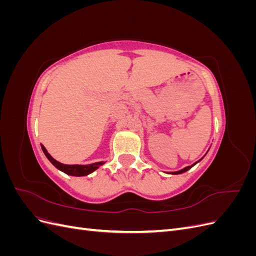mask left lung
I'll return each instance as SVG.
<instances>
[{
	"label": "left lung",
	"mask_w": 256,
	"mask_h": 256,
	"mask_svg": "<svg viewBox=\"0 0 256 256\" xmlns=\"http://www.w3.org/2000/svg\"><path fill=\"white\" fill-rule=\"evenodd\" d=\"M202 159H203V158H202ZM202 159H200L198 161H196V164H193L192 166H186V168H184L182 170H180V171H177V172H171V173H170V174H182V173H184V172H187V171H188V170H190V168H192L193 166H196V164H198V162H200V160H202Z\"/></svg>",
	"instance_id": "obj_1"
}]
</instances>
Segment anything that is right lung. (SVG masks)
I'll list each match as a JSON object with an SVG mask.
<instances>
[{
  "instance_id": "add662e5",
  "label": "right lung",
  "mask_w": 256,
  "mask_h": 256,
  "mask_svg": "<svg viewBox=\"0 0 256 256\" xmlns=\"http://www.w3.org/2000/svg\"><path fill=\"white\" fill-rule=\"evenodd\" d=\"M42 150L44 152V154H46V157L49 159V161L51 164L56 166V168H58L60 171L64 172L68 175L72 176H85L88 175L90 173H92L94 171L100 166L104 164V161H99V162H95V164H60L58 160L54 159L51 154L48 152V150H46V147L44 145H42Z\"/></svg>"
}]
</instances>
